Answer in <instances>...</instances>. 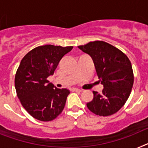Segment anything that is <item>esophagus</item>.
I'll list each match as a JSON object with an SVG mask.
<instances>
[{
	"instance_id": "1",
	"label": "esophagus",
	"mask_w": 148,
	"mask_h": 148,
	"mask_svg": "<svg viewBox=\"0 0 148 148\" xmlns=\"http://www.w3.org/2000/svg\"><path fill=\"white\" fill-rule=\"evenodd\" d=\"M71 90H72V91H82L81 89L76 88H72Z\"/></svg>"
}]
</instances>
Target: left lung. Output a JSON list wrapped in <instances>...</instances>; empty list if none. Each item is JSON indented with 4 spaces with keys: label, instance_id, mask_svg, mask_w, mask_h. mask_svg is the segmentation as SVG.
Listing matches in <instances>:
<instances>
[{
    "label": "left lung",
    "instance_id": "left-lung-1",
    "mask_svg": "<svg viewBox=\"0 0 148 148\" xmlns=\"http://www.w3.org/2000/svg\"><path fill=\"white\" fill-rule=\"evenodd\" d=\"M91 57L98 79L103 85L102 93L93 91L87 103L89 110L107 116L119 110L131 94L134 83L132 63L125 53L103 41H91L78 47Z\"/></svg>",
    "mask_w": 148,
    "mask_h": 148
}]
</instances>
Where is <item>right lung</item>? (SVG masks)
<instances>
[{"mask_svg": "<svg viewBox=\"0 0 148 148\" xmlns=\"http://www.w3.org/2000/svg\"><path fill=\"white\" fill-rule=\"evenodd\" d=\"M73 46L47 45L25 55L15 75L16 95L25 110L38 120L48 122L62 113L69 91L57 88L47 80Z\"/></svg>", "mask_w": 148, "mask_h": 148, "instance_id": "1", "label": "right lung"}]
</instances>
